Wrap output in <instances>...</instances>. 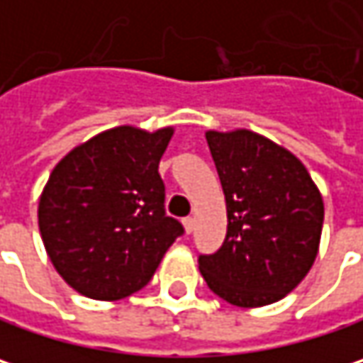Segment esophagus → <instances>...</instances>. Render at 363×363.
I'll list each match as a JSON object with an SVG mask.
<instances>
[{
    "label": "esophagus",
    "instance_id": "34e87169",
    "mask_svg": "<svg viewBox=\"0 0 363 363\" xmlns=\"http://www.w3.org/2000/svg\"><path fill=\"white\" fill-rule=\"evenodd\" d=\"M184 229H186V233H192L194 231V219L192 217H186L184 219Z\"/></svg>",
    "mask_w": 363,
    "mask_h": 363
}]
</instances>
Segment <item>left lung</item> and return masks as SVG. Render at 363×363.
Segmentation results:
<instances>
[{"label":"left lung","instance_id":"1","mask_svg":"<svg viewBox=\"0 0 363 363\" xmlns=\"http://www.w3.org/2000/svg\"><path fill=\"white\" fill-rule=\"evenodd\" d=\"M225 204L227 235L198 267L213 294L240 308L283 299L312 269L324 202L308 169L287 148L250 132H206Z\"/></svg>","mask_w":363,"mask_h":363}]
</instances>
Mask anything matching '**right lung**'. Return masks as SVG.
Listing matches in <instances>:
<instances>
[{"label": "right lung", "instance_id": "1", "mask_svg": "<svg viewBox=\"0 0 363 363\" xmlns=\"http://www.w3.org/2000/svg\"><path fill=\"white\" fill-rule=\"evenodd\" d=\"M173 128L119 125L69 150L39 200L45 250L65 283L91 299L116 301L152 279L184 233L165 213L159 161Z\"/></svg>", "mask_w": 363, "mask_h": 363}]
</instances>
